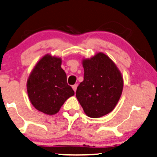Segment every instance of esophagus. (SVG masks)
Returning a JSON list of instances; mask_svg holds the SVG:
<instances>
[{
    "label": "esophagus",
    "mask_w": 157,
    "mask_h": 157,
    "mask_svg": "<svg viewBox=\"0 0 157 157\" xmlns=\"http://www.w3.org/2000/svg\"><path fill=\"white\" fill-rule=\"evenodd\" d=\"M77 88V84H75L74 86H72V89H73L74 91H75V92L76 91Z\"/></svg>",
    "instance_id": "esophagus-1"
}]
</instances>
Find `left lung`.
I'll return each instance as SVG.
<instances>
[{"label": "left lung", "instance_id": "8db88e82", "mask_svg": "<svg viewBox=\"0 0 157 157\" xmlns=\"http://www.w3.org/2000/svg\"><path fill=\"white\" fill-rule=\"evenodd\" d=\"M84 80L76 97L85 113L99 118L112 111L121 97L123 78L114 63L102 52L82 60Z\"/></svg>", "mask_w": 157, "mask_h": 157}]
</instances>
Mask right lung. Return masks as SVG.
Here are the masks:
<instances>
[{"instance_id":"1","label":"right lung","mask_w":157,"mask_h":157,"mask_svg":"<svg viewBox=\"0 0 157 157\" xmlns=\"http://www.w3.org/2000/svg\"><path fill=\"white\" fill-rule=\"evenodd\" d=\"M60 57L44 55L32 69L27 80V93L36 109L48 115L60 111L66 100L75 94L61 68Z\"/></svg>"}]
</instances>
